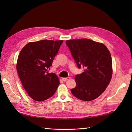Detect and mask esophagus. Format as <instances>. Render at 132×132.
<instances>
[{
  "label": "esophagus",
  "instance_id": "1",
  "mask_svg": "<svg viewBox=\"0 0 132 132\" xmlns=\"http://www.w3.org/2000/svg\"><path fill=\"white\" fill-rule=\"evenodd\" d=\"M70 79V77H68V78H62V80L63 81H66L67 80H69Z\"/></svg>",
  "mask_w": 132,
  "mask_h": 132
}]
</instances>
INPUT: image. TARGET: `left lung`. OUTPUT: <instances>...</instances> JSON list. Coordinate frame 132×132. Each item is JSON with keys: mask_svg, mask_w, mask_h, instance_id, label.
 Masks as SVG:
<instances>
[{"mask_svg": "<svg viewBox=\"0 0 132 132\" xmlns=\"http://www.w3.org/2000/svg\"><path fill=\"white\" fill-rule=\"evenodd\" d=\"M78 68L84 72L75 75V87L71 89L75 97L83 101L94 100L109 85L112 75V62L110 51L102 43L87 38L67 40Z\"/></svg>", "mask_w": 132, "mask_h": 132, "instance_id": "1", "label": "left lung"}]
</instances>
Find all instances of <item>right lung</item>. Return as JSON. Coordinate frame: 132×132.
<instances>
[{"instance_id": "obj_1", "label": "right lung", "mask_w": 132, "mask_h": 132, "mask_svg": "<svg viewBox=\"0 0 132 132\" xmlns=\"http://www.w3.org/2000/svg\"><path fill=\"white\" fill-rule=\"evenodd\" d=\"M63 40L43 39L27 43L18 56L16 69L23 87L33 100L42 101L52 97L59 85L57 76L48 70Z\"/></svg>"}]
</instances>
